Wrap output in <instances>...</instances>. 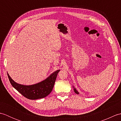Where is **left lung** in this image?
Returning a JSON list of instances; mask_svg holds the SVG:
<instances>
[{
  "instance_id": "obj_1",
  "label": "left lung",
  "mask_w": 121,
  "mask_h": 121,
  "mask_svg": "<svg viewBox=\"0 0 121 121\" xmlns=\"http://www.w3.org/2000/svg\"><path fill=\"white\" fill-rule=\"evenodd\" d=\"M73 90H74V91L75 92V94H79V92H78V91H77L76 90V89L75 88V87H74V86H73Z\"/></svg>"
}]
</instances>
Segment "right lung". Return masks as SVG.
Here are the masks:
<instances>
[{"label":"right lung","instance_id":"add662e5","mask_svg":"<svg viewBox=\"0 0 121 121\" xmlns=\"http://www.w3.org/2000/svg\"><path fill=\"white\" fill-rule=\"evenodd\" d=\"M60 71L56 70L44 80L30 85L18 84L13 80L8 73L7 74L10 83L17 91L27 99L36 100L45 98L50 94L52 91L58 73Z\"/></svg>","mask_w":121,"mask_h":121}]
</instances>
